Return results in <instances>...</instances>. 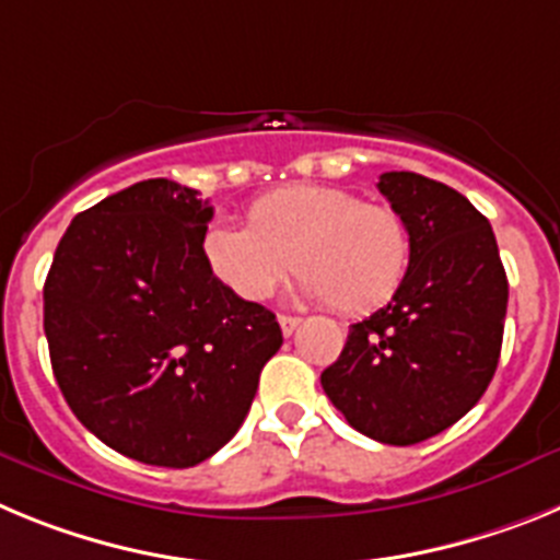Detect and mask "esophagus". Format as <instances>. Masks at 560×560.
Masks as SVG:
<instances>
[{
  "label": "esophagus",
  "instance_id": "esophagus-1",
  "mask_svg": "<svg viewBox=\"0 0 560 560\" xmlns=\"http://www.w3.org/2000/svg\"><path fill=\"white\" fill-rule=\"evenodd\" d=\"M277 323H280V328H283V336H291L296 328H300V323H303V319H300V316H280Z\"/></svg>",
  "mask_w": 560,
  "mask_h": 560
}]
</instances>
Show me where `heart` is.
Masks as SVG:
<instances>
[{"label": "heart", "instance_id": "1", "mask_svg": "<svg viewBox=\"0 0 560 560\" xmlns=\"http://www.w3.org/2000/svg\"><path fill=\"white\" fill-rule=\"evenodd\" d=\"M199 249L212 280L244 303H264L294 269L303 300H328L341 314L387 305L412 255L398 212L323 185L266 192L246 210V226L207 224Z\"/></svg>", "mask_w": 560, "mask_h": 560}]
</instances>
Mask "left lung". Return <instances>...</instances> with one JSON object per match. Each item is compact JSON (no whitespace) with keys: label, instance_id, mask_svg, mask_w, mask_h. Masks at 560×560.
<instances>
[{"label":"left lung","instance_id":"1","mask_svg":"<svg viewBox=\"0 0 560 560\" xmlns=\"http://www.w3.org/2000/svg\"><path fill=\"white\" fill-rule=\"evenodd\" d=\"M409 230V271L393 303L350 325L323 389L355 432L412 446L482 398L502 350L508 277L482 212L443 182L381 173Z\"/></svg>","mask_w":560,"mask_h":560}]
</instances>
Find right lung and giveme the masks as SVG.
Listing matches in <instances>:
<instances>
[{
	"label": "right lung",
	"instance_id": "add662e5",
	"mask_svg": "<svg viewBox=\"0 0 560 560\" xmlns=\"http://www.w3.org/2000/svg\"><path fill=\"white\" fill-rule=\"evenodd\" d=\"M210 219L199 190L137 182L78 212L44 283V334L69 409L145 465L190 468L230 443L283 345L269 308L205 269Z\"/></svg>",
	"mask_w": 560,
	"mask_h": 560
}]
</instances>
